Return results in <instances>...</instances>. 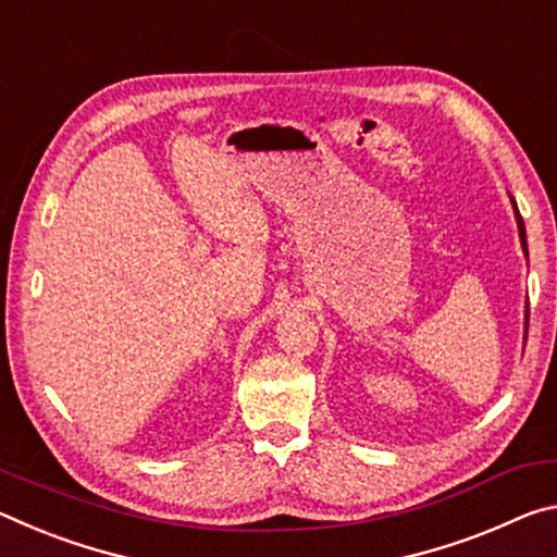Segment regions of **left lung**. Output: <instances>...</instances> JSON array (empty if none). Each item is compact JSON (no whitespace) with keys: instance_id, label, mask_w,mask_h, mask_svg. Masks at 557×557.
Instances as JSON below:
<instances>
[{"instance_id":"8db88e82","label":"left lung","mask_w":557,"mask_h":557,"mask_svg":"<svg viewBox=\"0 0 557 557\" xmlns=\"http://www.w3.org/2000/svg\"><path fill=\"white\" fill-rule=\"evenodd\" d=\"M508 199H511V206H513V215H516V225H518V238H521V248H523V256L528 258V243H525V225H523V219L521 213H518V206H516V199L511 194H508ZM525 334H528V307H525ZM525 338V336H523Z\"/></svg>"}]
</instances>
